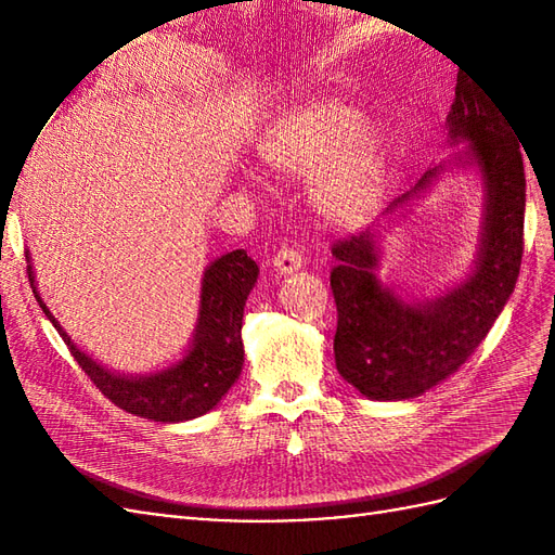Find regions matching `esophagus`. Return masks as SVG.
<instances>
[{
	"label": "esophagus",
	"mask_w": 555,
	"mask_h": 555,
	"mask_svg": "<svg viewBox=\"0 0 555 555\" xmlns=\"http://www.w3.org/2000/svg\"><path fill=\"white\" fill-rule=\"evenodd\" d=\"M300 255L296 249H289V247H284V249H280L278 255L273 257V268H275V273L278 275H292V273H296L298 268H300Z\"/></svg>",
	"instance_id": "obj_1"
}]
</instances>
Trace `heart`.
I'll return each mask as SVG.
<instances>
[{"instance_id":"obj_1","label":"heart","mask_w":555,"mask_h":555,"mask_svg":"<svg viewBox=\"0 0 555 555\" xmlns=\"http://www.w3.org/2000/svg\"><path fill=\"white\" fill-rule=\"evenodd\" d=\"M259 155L287 178L310 177V198L333 227L361 224L377 206L386 176L384 139L363 115L328 96L284 113L261 141Z\"/></svg>"}]
</instances>
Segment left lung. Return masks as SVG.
I'll return each instance as SVG.
<instances>
[{"mask_svg":"<svg viewBox=\"0 0 555 555\" xmlns=\"http://www.w3.org/2000/svg\"><path fill=\"white\" fill-rule=\"evenodd\" d=\"M449 143H465L391 201L379 220L333 245L338 373L371 400H408L444 382L479 347L516 287L524 257L526 173L518 133L495 99L459 74L447 115ZM475 170L482 184L478 257L470 273L433 299H405L382 283L380 231L444 170Z\"/></svg>","mask_w":555,"mask_h":555,"instance_id":"obj_1","label":"left lung"}]
</instances>
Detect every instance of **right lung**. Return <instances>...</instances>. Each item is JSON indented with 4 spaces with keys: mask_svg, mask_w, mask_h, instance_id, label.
Listing matches in <instances>:
<instances>
[{
    "mask_svg": "<svg viewBox=\"0 0 555 555\" xmlns=\"http://www.w3.org/2000/svg\"><path fill=\"white\" fill-rule=\"evenodd\" d=\"M72 94V92H69ZM27 273L43 314L57 328L66 347L88 377L117 408L150 422L178 424L204 416L217 408L241 377L245 363L243 312L257 284L259 266L245 249H233L210 261L201 278L196 326L184 354L171 365L145 375H125L86 354L48 310L37 289V275L27 249Z\"/></svg>",
    "mask_w": 555,
    "mask_h": 555,
    "instance_id": "right-lung-1",
    "label": "right lung"
}]
</instances>
